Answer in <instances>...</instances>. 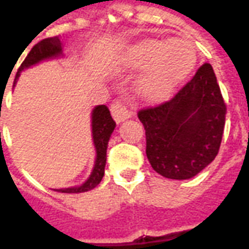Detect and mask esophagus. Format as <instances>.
<instances>
[{"label": "esophagus", "mask_w": 249, "mask_h": 249, "mask_svg": "<svg viewBox=\"0 0 249 249\" xmlns=\"http://www.w3.org/2000/svg\"><path fill=\"white\" fill-rule=\"evenodd\" d=\"M110 113H112V117H113L116 123H121V121L129 119L132 116V112L120 101H116V103L110 105Z\"/></svg>", "instance_id": "34e87169"}]
</instances>
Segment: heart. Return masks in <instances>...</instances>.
<instances>
[{"mask_svg": "<svg viewBox=\"0 0 249 249\" xmlns=\"http://www.w3.org/2000/svg\"><path fill=\"white\" fill-rule=\"evenodd\" d=\"M149 62L152 65L141 78L139 90L148 98H161L193 71L196 51L189 41L178 38L168 42L146 40L132 48V65L142 66Z\"/></svg>", "mask_w": 249, "mask_h": 249, "instance_id": "1", "label": "heart"}]
</instances>
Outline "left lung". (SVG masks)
Segmentation results:
<instances>
[{"mask_svg":"<svg viewBox=\"0 0 249 249\" xmlns=\"http://www.w3.org/2000/svg\"><path fill=\"white\" fill-rule=\"evenodd\" d=\"M225 114L214 71L205 62L169 101L139 110L152 168L173 180L201 172L219 153Z\"/></svg>","mask_w":249,"mask_h":249,"instance_id":"obj_1","label":"left lung"}]
</instances>
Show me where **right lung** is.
Returning a JSON list of instances; mask_svg holds the SVG:
<instances>
[{
  "mask_svg": "<svg viewBox=\"0 0 249 249\" xmlns=\"http://www.w3.org/2000/svg\"><path fill=\"white\" fill-rule=\"evenodd\" d=\"M62 54L61 41L58 37H49L45 40H41L37 42L25 58L21 66L17 71L14 81L18 78L19 73L35 65L37 62L52 58V57H58ZM116 123L110 116V112L107 105H98L93 109L92 112V133H93V142L96 146V162L90 173V176L85 183L80 187H71V188H62L57 189V192L62 193H81L88 192L94 187H97L100 181L104 178V169H105V162H107V148H108V141L110 139V135L113 132Z\"/></svg>",
  "mask_w": 249,
  "mask_h": 249,
  "instance_id": "obj_1",
  "label": "right lung"
}]
</instances>
